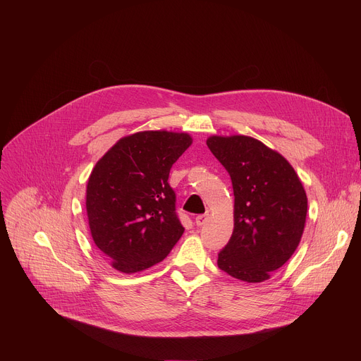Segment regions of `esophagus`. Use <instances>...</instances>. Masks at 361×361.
Returning a JSON list of instances; mask_svg holds the SVG:
<instances>
[{
    "mask_svg": "<svg viewBox=\"0 0 361 361\" xmlns=\"http://www.w3.org/2000/svg\"><path fill=\"white\" fill-rule=\"evenodd\" d=\"M209 214H200V216H197L195 217V224L198 226V227H201V226H204L205 223H207L209 221Z\"/></svg>",
    "mask_w": 361,
    "mask_h": 361,
    "instance_id": "obj_1",
    "label": "esophagus"
}]
</instances>
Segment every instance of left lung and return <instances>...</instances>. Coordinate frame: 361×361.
Here are the masks:
<instances>
[{"label":"left lung","mask_w":361,"mask_h":361,"mask_svg":"<svg viewBox=\"0 0 361 361\" xmlns=\"http://www.w3.org/2000/svg\"><path fill=\"white\" fill-rule=\"evenodd\" d=\"M207 145L234 191V230L217 264L234 279L262 283L288 262L301 240L304 187L281 154L259 140L213 135Z\"/></svg>","instance_id":"obj_1"}]
</instances>
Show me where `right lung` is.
Listing matches in <instances>:
<instances>
[{"label":"right lung","mask_w":361,"mask_h":361,"mask_svg":"<svg viewBox=\"0 0 361 361\" xmlns=\"http://www.w3.org/2000/svg\"><path fill=\"white\" fill-rule=\"evenodd\" d=\"M191 142L185 133H135L95 164L87 185L88 224L116 270L131 274L163 262L183 235L169 176Z\"/></svg>","instance_id":"1"}]
</instances>
